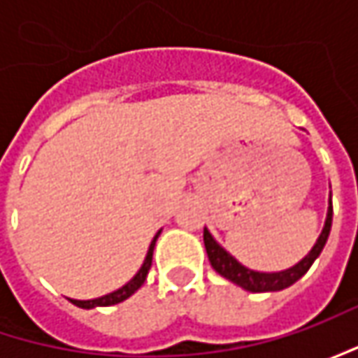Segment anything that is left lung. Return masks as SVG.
Here are the masks:
<instances>
[{
	"instance_id": "1",
	"label": "left lung",
	"mask_w": 358,
	"mask_h": 358,
	"mask_svg": "<svg viewBox=\"0 0 358 358\" xmlns=\"http://www.w3.org/2000/svg\"><path fill=\"white\" fill-rule=\"evenodd\" d=\"M331 223H333V201L329 197V209H327L324 227L317 243L313 245V249L299 263H295L293 267L285 268V271H273V273H263V271H255V268L241 265L239 261L229 253L227 249H223L215 241V237L209 233L207 227L203 231V241H205V249H207V257L211 261V267L221 277H225L231 282L239 285L241 289L251 291V293H273V291H282V289L291 287L293 282L299 281L309 271L310 265L315 263V259L323 251L327 239H329Z\"/></svg>"
}]
</instances>
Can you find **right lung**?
Instances as JSON below:
<instances>
[{
  "instance_id": "add662e5",
  "label": "right lung",
  "mask_w": 358,
  "mask_h": 358,
  "mask_svg": "<svg viewBox=\"0 0 358 358\" xmlns=\"http://www.w3.org/2000/svg\"><path fill=\"white\" fill-rule=\"evenodd\" d=\"M161 235V231H157V235L153 237L151 241V245H149V251H147V257H145L143 265L141 268L135 273V277L131 279L129 282H125L121 289L117 291H113V293H109V295L103 296H97V299H90V301H77V299H69L76 307H81V309H95V307H111V305H117V303H123L125 299H129L135 291H139L141 289V285L147 279V273H149V268H151V261H153V249H155V241Z\"/></svg>"
}]
</instances>
